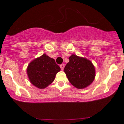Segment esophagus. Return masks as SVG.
Listing matches in <instances>:
<instances>
[{"instance_id": "1", "label": "esophagus", "mask_w": 124, "mask_h": 124, "mask_svg": "<svg viewBox=\"0 0 124 124\" xmlns=\"http://www.w3.org/2000/svg\"><path fill=\"white\" fill-rule=\"evenodd\" d=\"M60 67H61V69L62 70H63L65 68V64L64 63H62V64H61V65H60Z\"/></svg>"}]
</instances>
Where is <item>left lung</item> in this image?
<instances>
[{
	"label": "left lung",
	"mask_w": 124,
	"mask_h": 124,
	"mask_svg": "<svg viewBox=\"0 0 124 124\" xmlns=\"http://www.w3.org/2000/svg\"><path fill=\"white\" fill-rule=\"evenodd\" d=\"M65 67L68 80L74 86L83 89L92 83L95 78V68L92 62L83 57L72 54Z\"/></svg>",
	"instance_id": "left-lung-1"
}]
</instances>
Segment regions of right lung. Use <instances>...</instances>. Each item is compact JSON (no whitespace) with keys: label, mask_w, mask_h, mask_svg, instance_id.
I'll return each instance as SVG.
<instances>
[{"label":"right lung","mask_w":124,"mask_h":124,"mask_svg":"<svg viewBox=\"0 0 124 124\" xmlns=\"http://www.w3.org/2000/svg\"><path fill=\"white\" fill-rule=\"evenodd\" d=\"M60 70L59 66L53 59L44 54L30 63L27 72L32 84L44 89L54 81L56 74Z\"/></svg>","instance_id":"right-lung-1"}]
</instances>
